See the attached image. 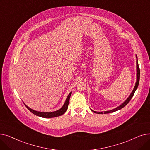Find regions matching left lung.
Instances as JSON below:
<instances>
[{"label": "left lung", "mask_w": 150, "mask_h": 150, "mask_svg": "<svg viewBox=\"0 0 150 150\" xmlns=\"http://www.w3.org/2000/svg\"><path fill=\"white\" fill-rule=\"evenodd\" d=\"M136 69H137V74H136V84H135V86L132 92L131 93V94L129 95V96L126 99V100L123 102V103H122L120 106H119L118 107L112 109V110H109V111H104V112H97V111H93L92 109H91V111L92 112H93L94 113H96V114H108V113H111V112H115L117 111H119V110L121 109L122 108H123V107H125L126 105H127L129 101L131 100L132 97H133L134 94V92H136V89H137L138 88V86H139V80H140V69H139V64H138V59H137V55H136Z\"/></svg>", "instance_id": "1"}]
</instances>
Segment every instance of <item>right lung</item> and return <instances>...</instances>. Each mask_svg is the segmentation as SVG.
Listing matches in <instances>:
<instances>
[{
  "instance_id": "add662e5",
  "label": "right lung",
  "mask_w": 150,
  "mask_h": 150,
  "mask_svg": "<svg viewBox=\"0 0 150 150\" xmlns=\"http://www.w3.org/2000/svg\"><path fill=\"white\" fill-rule=\"evenodd\" d=\"M71 94H72V92H70V93L68 95V96L67 97V98L64 102V104L63 105V106L58 110L56 111H53V112H40V111H35V110L31 109L30 108H29L28 106H27L25 103L24 105H25V106L27 107V108L29 110V111L32 112L33 114H34L35 115L41 117H43V118H53V117H57L58 116H60L62 114H64L66 111H67V109L68 108V105H69V99L70 97Z\"/></svg>"
}]
</instances>
